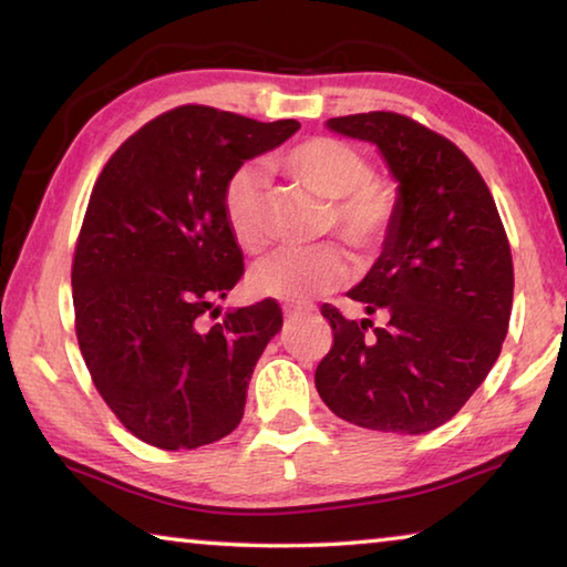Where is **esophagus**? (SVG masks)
<instances>
[{
    "instance_id": "1",
    "label": "esophagus",
    "mask_w": 567,
    "mask_h": 567,
    "mask_svg": "<svg viewBox=\"0 0 567 567\" xmlns=\"http://www.w3.org/2000/svg\"><path fill=\"white\" fill-rule=\"evenodd\" d=\"M305 310H310V307L300 305V302H297V305H285V307H282V312L287 315V318H292V315H300V312H305Z\"/></svg>"
}]
</instances>
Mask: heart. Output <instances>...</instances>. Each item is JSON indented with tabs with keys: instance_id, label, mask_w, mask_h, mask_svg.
<instances>
[{
	"instance_id": "heart-1",
	"label": "heart",
	"mask_w": 567,
	"mask_h": 567,
	"mask_svg": "<svg viewBox=\"0 0 567 567\" xmlns=\"http://www.w3.org/2000/svg\"><path fill=\"white\" fill-rule=\"evenodd\" d=\"M275 165L315 195L328 199L324 229L338 235L360 257L375 252L388 237L398 213V187L385 175L370 169L360 147L334 137H310L275 157ZM223 213L235 243L245 252H260L267 245V189L255 167H239L227 177ZM350 275L338 247L280 249L255 265L252 290L277 300H307L330 295Z\"/></svg>"
}]
</instances>
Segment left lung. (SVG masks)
Listing matches in <instances>:
<instances>
[{
  "instance_id": "1",
  "label": "left lung",
  "mask_w": 567,
  "mask_h": 567,
  "mask_svg": "<svg viewBox=\"0 0 567 567\" xmlns=\"http://www.w3.org/2000/svg\"><path fill=\"white\" fill-rule=\"evenodd\" d=\"M378 145L398 187L382 255L348 297L368 315L322 305L332 348L315 388L334 415L380 433L447 422L487 378L513 310V255L495 199L465 152L398 112L328 120Z\"/></svg>"
}]
</instances>
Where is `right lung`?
<instances>
[{"instance_id": "add662e5", "label": "right lung", "mask_w": 567, "mask_h": 567, "mask_svg": "<svg viewBox=\"0 0 567 567\" xmlns=\"http://www.w3.org/2000/svg\"><path fill=\"white\" fill-rule=\"evenodd\" d=\"M297 130L182 104L124 140L94 182L72 262L76 342L102 400L142 443L195 450L245 415L282 310L272 297L215 307L245 275L223 189Z\"/></svg>"}]
</instances>
